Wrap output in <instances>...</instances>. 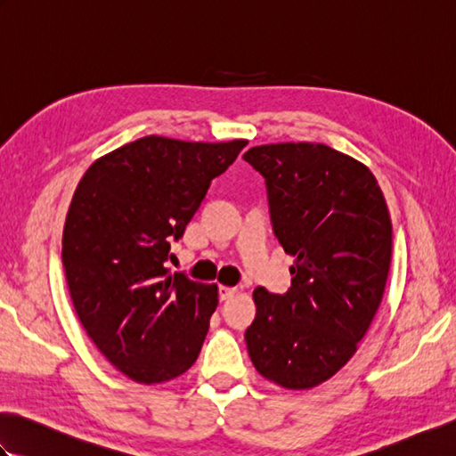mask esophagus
<instances>
[{
  "instance_id": "obj_1",
  "label": "esophagus",
  "mask_w": 456,
  "mask_h": 456,
  "mask_svg": "<svg viewBox=\"0 0 456 456\" xmlns=\"http://www.w3.org/2000/svg\"><path fill=\"white\" fill-rule=\"evenodd\" d=\"M237 294V288L231 286H219V299H229Z\"/></svg>"
}]
</instances>
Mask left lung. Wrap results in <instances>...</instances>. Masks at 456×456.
<instances>
[{
  "label": "left lung",
  "instance_id": "obj_1",
  "mask_svg": "<svg viewBox=\"0 0 456 456\" xmlns=\"http://www.w3.org/2000/svg\"><path fill=\"white\" fill-rule=\"evenodd\" d=\"M243 159L265 176L274 235L296 258L284 296L253 292L250 361L286 390L315 388L351 361L380 307L388 206L362 162L322 142L260 144Z\"/></svg>",
  "mask_w": 456,
  "mask_h": 456
}]
</instances>
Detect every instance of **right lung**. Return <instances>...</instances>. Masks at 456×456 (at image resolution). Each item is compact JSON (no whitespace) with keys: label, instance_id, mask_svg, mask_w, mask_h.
I'll return each mask as SVG.
<instances>
[{"label":"right lung","instance_id":"obj_1","mask_svg":"<svg viewBox=\"0 0 456 456\" xmlns=\"http://www.w3.org/2000/svg\"><path fill=\"white\" fill-rule=\"evenodd\" d=\"M247 142L149 134L103 154L74 191L62 233L72 304L100 353L134 382H168L196 362L217 284L170 274L164 263Z\"/></svg>","mask_w":456,"mask_h":456}]
</instances>
